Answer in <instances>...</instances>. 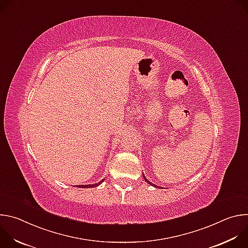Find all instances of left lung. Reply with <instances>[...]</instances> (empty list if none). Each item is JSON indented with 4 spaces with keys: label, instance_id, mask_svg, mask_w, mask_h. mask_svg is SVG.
I'll use <instances>...</instances> for the list:
<instances>
[{
    "label": "left lung",
    "instance_id": "left-lung-1",
    "mask_svg": "<svg viewBox=\"0 0 248 248\" xmlns=\"http://www.w3.org/2000/svg\"><path fill=\"white\" fill-rule=\"evenodd\" d=\"M143 178H144V180H145V181H146V182H147V183H148V184H149V185H150V186H155V187H158V186H156V185H154V184H152V183H150V182H149V181H148V180H147V179H146V178H145V175H144V174H143ZM158 188H159V187H158Z\"/></svg>",
    "mask_w": 248,
    "mask_h": 248
}]
</instances>
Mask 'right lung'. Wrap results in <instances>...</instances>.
Returning <instances> with one entry per match:
<instances>
[{"label":"right lung","instance_id":"right-lung-1","mask_svg":"<svg viewBox=\"0 0 248 248\" xmlns=\"http://www.w3.org/2000/svg\"><path fill=\"white\" fill-rule=\"evenodd\" d=\"M104 182V180L100 181L98 184H94V185H85V186H78V187H83V188H90V187H95L98 186L99 185H101Z\"/></svg>","mask_w":248,"mask_h":248}]
</instances>
